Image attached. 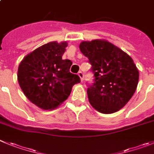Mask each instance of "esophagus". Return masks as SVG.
I'll use <instances>...</instances> for the list:
<instances>
[{
	"mask_svg": "<svg viewBox=\"0 0 154 154\" xmlns=\"http://www.w3.org/2000/svg\"><path fill=\"white\" fill-rule=\"evenodd\" d=\"M78 75H79V77H80V79H81V82H82L83 80H84V74H83V73L82 72H79Z\"/></svg>",
	"mask_w": 154,
	"mask_h": 154,
	"instance_id": "esophagus-1",
	"label": "esophagus"
}]
</instances>
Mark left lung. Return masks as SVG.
Instances as JSON below:
<instances>
[{"label":"left lung","mask_w":154,"mask_h":154,"mask_svg":"<svg viewBox=\"0 0 154 154\" xmlns=\"http://www.w3.org/2000/svg\"><path fill=\"white\" fill-rule=\"evenodd\" d=\"M79 49L94 74V82L87 89L91 106L102 114L119 111L133 96L139 80L131 57L104 39L83 41Z\"/></svg>","instance_id":"8db88e82"}]
</instances>
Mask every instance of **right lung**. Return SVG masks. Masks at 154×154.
<instances>
[{"label":"right lung","instance_id":"add662e5","mask_svg":"<svg viewBox=\"0 0 154 154\" xmlns=\"http://www.w3.org/2000/svg\"><path fill=\"white\" fill-rule=\"evenodd\" d=\"M67 42H50L26 55L18 67L17 80L26 98L44 110L57 108L81 82L69 72L72 63L63 60Z\"/></svg>","mask_w":154,"mask_h":154}]
</instances>
